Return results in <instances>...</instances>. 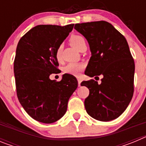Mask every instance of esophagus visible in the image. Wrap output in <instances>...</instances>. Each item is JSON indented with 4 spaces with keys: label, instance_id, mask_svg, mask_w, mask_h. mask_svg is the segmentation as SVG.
<instances>
[{
    "label": "esophagus",
    "instance_id": "1",
    "mask_svg": "<svg viewBox=\"0 0 146 146\" xmlns=\"http://www.w3.org/2000/svg\"><path fill=\"white\" fill-rule=\"evenodd\" d=\"M77 82H78V86H80L81 82H82V80H81L80 78H77Z\"/></svg>",
    "mask_w": 146,
    "mask_h": 146
}]
</instances>
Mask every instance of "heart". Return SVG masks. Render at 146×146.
<instances>
[{"instance_id":"heart-1","label":"heart","mask_w":146,"mask_h":146,"mask_svg":"<svg viewBox=\"0 0 146 146\" xmlns=\"http://www.w3.org/2000/svg\"><path fill=\"white\" fill-rule=\"evenodd\" d=\"M70 41L71 44L76 48L77 50L80 48V45L82 44L83 42H85L84 38L79 35H73L69 39ZM55 58L57 59L58 61H60L62 59V55H61V47H59L56 50L55 52ZM85 65L83 64H80V63H69L67 64L64 69V73L68 74H71L73 76H78L81 73L83 69H84Z\"/></svg>"}]
</instances>
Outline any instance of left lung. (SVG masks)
Returning a JSON list of instances; mask_svg holds the SVG:
<instances>
[{
    "instance_id": "left-lung-1",
    "label": "left lung",
    "mask_w": 146,
    "mask_h": 146,
    "mask_svg": "<svg viewBox=\"0 0 146 146\" xmlns=\"http://www.w3.org/2000/svg\"><path fill=\"white\" fill-rule=\"evenodd\" d=\"M74 28L87 39L91 57L85 74H102L101 84L91 80L81 86L89 89L85 99L88 114L100 121L119 117L133 96L135 62L126 39L106 21L77 23Z\"/></svg>"
}]
</instances>
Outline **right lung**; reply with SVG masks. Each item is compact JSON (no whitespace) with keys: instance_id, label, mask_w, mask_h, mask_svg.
Here are the masks:
<instances>
[{"instance_id":"right-lung-1","label":"right lung","mask_w":146,"mask_h":146,"mask_svg":"<svg viewBox=\"0 0 146 146\" xmlns=\"http://www.w3.org/2000/svg\"><path fill=\"white\" fill-rule=\"evenodd\" d=\"M73 27L37 25L18 42L14 62L17 95L26 113L42 123H54L64 116L77 88L76 77L71 74H64L59 82L50 79L59 70L56 50Z\"/></svg>"}]
</instances>
